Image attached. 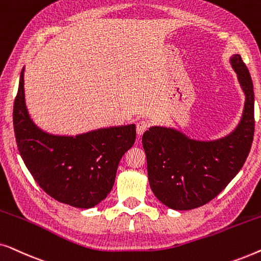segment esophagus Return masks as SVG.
<instances>
[{"label": "esophagus", "mask_w": 261, "mask_h": 261, "mask_svg": "<svg viewBox=\"0 0 261 261\" xmlns=\"http://www.w3.org/2000/svg\"><path fill=\"white\" fill-rule=\"evenodd\" d=\"M147 128H148L147 121H145V120L139 121V122L137 123V133H138V135L144 134L145 130H147Z\"/></svg>", "instance_id": "obj_1"}]
</instances>
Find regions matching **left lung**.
Here are the masks:
<instances>
[{"instance_id":"left-lung-1","label":"left lung","mask_w":261,"mask_h":261,"mask_svg":"<svg viewBox=\"0 0 261 261\" xmlns=\"http://www.w3.org/2000/svg\"><path fill=\"white\" fill-rule=\"evenodd\" d=\"M230 65L245 94L237 128L217 140H196L174 128L152 126L142 135L148 181L163 204L190 210L215 198L237 176L247 159L254 135V92L251 74L240 55Z\"/></svg>"}]
</instances>
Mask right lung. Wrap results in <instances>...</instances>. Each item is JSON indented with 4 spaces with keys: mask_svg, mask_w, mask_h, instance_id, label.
Returning <instances> with one entry per match:
<instances>
[{
    "mask_svg": "<svg viewBox=\"0 0 261 261\" xmlns=\"http://www.w3.org/2000/svg\"><path fill=\"white\" fill-rule=\"evenodd\" d=\"M24 67L14 102L16 144L24 165L46 194L74 208L97 205L112 191L122 155L134 145L135 124L98 128L77 135L42 130L24 101Z\"/></svg>",
    "mask_w": 261,
    "mask_h": 261,
    "instance_id": "right-lung-1",
    "label": "right lung"
}]
</instances>
